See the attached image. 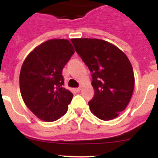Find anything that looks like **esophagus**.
<instances>
[{
	"label": "esophagus",
	"mask_w": 158,
	"mask_h": 158,
	"mask_svg": "<svg viewBox=\"0 0 158 158\" xmlns=\"http://www.w3.org/2000/svg\"><path fill=\"white\" fill-rule=\"evenodd\" d=\"M80 90H81V87H79V88H76V89H75V91H76V92H80Z\"/></svg>",
	"instance_id": "34e87169"
}]
</instances>
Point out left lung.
<instances>
[{"instance_id":"left-lung-1","label":"left lung","mask_w":158,"mask_h":158,"mask_svg":"<svg viewBox=\"0 0 158 158\" xmlns=\"http://www.w3.org/2000/svg\"><path fill=\"white\" fill-rule=\"evenodd\" d=\"M71 41L92 73L95 94L89 102L91 111L101 120L115 118L128 105L135 86L128 58L103 40L76 38Z\"/></svg>"}]
</instances>
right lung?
<instances>
[{
  "label": "right lung",
  "instance_id": "right-lung-1",
  "mask_svg": "<svg viewBox=\"0 0 158 158\" xmlns=\"http://www.w3.org/2000/svg\"><path fill=\"white\" fill-rule=\"evenodd\" d=\"M74 52L68 40H49L30 52L22 65L21 96L28 109L44 122H54L67 111L73 95L63 88L62 72Z\"/></svg>",
  "mask_w": 158,
  "mask_h": 158
}]
</instances>
